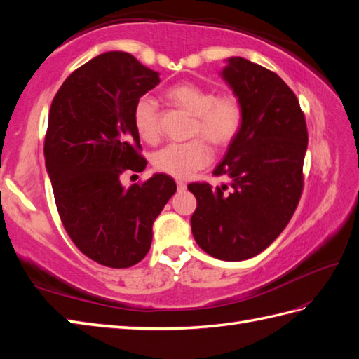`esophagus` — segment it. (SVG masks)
Instances as JSON below:
<instances>
[{
	"mask_svg": "<svg viewBox=\"0 0 359 359\" xmlns=\"http://www.w3.org/2000/svg\"><path fill=\"white\" fill-rule=\"evenodd\" d=\"M177 188H179V189H185V188H187V184H185L184 180H177Z\"/></svg>",
	"mask_w": 359,
	"mask_h": 359,
	"instance_id": "obj_1",
	"label": "esophagus"
}]
</instances>
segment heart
Masks as SVG:
<instances>
[{
	"label": "heart",
	"mask_w": 359,
	"mask_h": 359,
	"mask_svg": "<svg viewBox=\"0 0 359 359\" xmlns=\"http://www.w3.org/2000/svg\"><path fill=\"white\" fill-rule=\"evenodd\" d=\"M166 98L174 106L193 116L191 135H202L217 149L226 148L239 134L243 121V108L238 95L231 93L216 95L211 88L184 81L166 90ZM134 126L144 142L154 143L160 135L158 106L149 97H142L134 106ZM211 149L203 139L187 143H171L158 149L152 163L156 170L172 177L187 179L207 166Z\"/></svg>",
	"instance_id": "1"
}]
</instances>
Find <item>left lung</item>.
I'll use <instances>...</instances> for the list:
<instances>
[{
    "label": "left lung",
    "instance_id": "obj_1",
    "mask_svg": "<svg viewBox=\"0 0 359 359\" xmlns=\"http://www.w3.org/2000/svg\"><path fill=\"white\" fill-rule=\"evenodd\" d=\"M239 97L243 121L215 175L230 185L189 184L197 208L193 236L220 261H245L261 253L292 219L302 193L307 125L294 93L278 74L242 57L220 72Z\"/></svg>",
    "mask_w": 359,
    "mask_h": 359
}]
</instances>
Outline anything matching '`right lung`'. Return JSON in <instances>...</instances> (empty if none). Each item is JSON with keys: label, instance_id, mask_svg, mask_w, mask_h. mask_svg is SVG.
I'll list each match as a JSON object with an SVG mask.
<instances>
[{"label": "right lung", "instance_id": "obj_1", "mask_svg": "<svg viewBox=\"0 0 359 359\" xmlns=\"http://www.w3.org/2000/svg\"><path fill=\"white\" fill-rule=\"evenodd\" d=\"M160 83L131 53L104 52L74 71L53 97L44 158L65 230L93 261L128 269L147 256L152 224L175 193L154 174L125 188L123 171H143L134 106Z\"/></svg>", "mask_w": 359, "mask_h": 359}]
</instances>
